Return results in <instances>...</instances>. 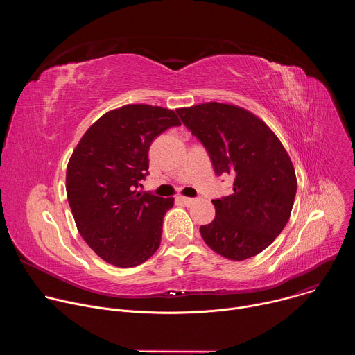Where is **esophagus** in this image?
Returning a JSON list of instances; mask_svg holds the SVG:
<instances>
[{"label":"esophagus","instance_id":"1","mask_svg":"<svg viewBox=\"0 0 355 355\" xmlns=\"http://www.w3.org/2000/svg\"><path fill=\"white\" fill-rule=\"evenodd\" d=\"M177 199H178V200L181 202V204H184V205H187V207L192 205V204H193V202L196 200L195 198H188V196H178Z\"/></svg>","mask_w":355,"mask_h":355}]
</instances>
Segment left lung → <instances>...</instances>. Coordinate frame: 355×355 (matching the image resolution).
<instances>
[{"instance_id":"1","label":"left lung","mask_w":355,"mask_h":355,"mask_svg":"<svg viewBox=\"0 0 355 355\" xmlns=\"http://www.w3.org/2000/svg\"><path fill=\"white\" fill-rule=\"evenodd\" d=\"M177 114L207 148L216 175L233 177V192L212 200L216 216L199 227L202 239L233 261L257 256L293 207L297 185L286 150L260 118L236 105L208 103Z\"/></svg>"}]
</instances>
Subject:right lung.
<instances>
[{"instance_id":"add662e5","label":"right lung","mask_w":355,"mask_h":355,"mask_svg":"<svg viewBox=\"0 0 355 355\" xmlns=\"http://www.w3.org/2000/svg\"><path fill=\"white\" fill-rule=\"evenodd\" d=\"M180 125L171 110L125 105L101 116L74 148L66 174L69 205L80 234L104 261L136 267L157 251L174 198L137 188L148 174L151 141Z\"/></svg>"}]
</instances>
